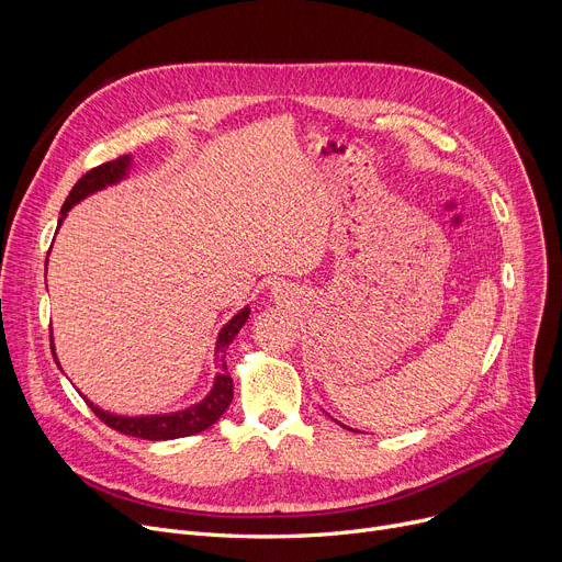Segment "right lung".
<instances>
[{"instance_id": "obj_1", "label": "right lung", "mask_w": 562, "mask_h": 562, "mask_svg": "<svg viewBox=\"0 0 562 562\" xmlns=\"http://www.w3.org/2000/svg\"><path fill=\"white\" fill-rule=\"evenodd\" d=\"M132 170H134V157L132 155H125L121 159H113V161H106V164H102L93 170H88L81 177V180L72 187V191L68 193V198L61 206V216H58V227L64 225L68 212L72 210L75 204H79L88 195H93V193H98L106 187L121 184L123 180H127ZM248 316H250V305L241 307L221 328V333L216 337V346H214L216 375H214V382H212V390L206 392V396L200 398L198 403H193L189 407H182V409H175V412H164V415H138V417L113 415V412L102 409L100 405H95L93 401H88L83 396L88 407H91L109 428H113L117 432L132 435V437H140V439H153V441H157V439H177V437H189V435L206 430L221 419V415L232 403V378L227 373L225 350L232 344V339L236 337V333L244 328V323L248 321ZM52 356H54V362L58 364L54 341H52ZM58 369H61V364H58Z\"/></svg>"}]
</instances>
